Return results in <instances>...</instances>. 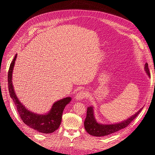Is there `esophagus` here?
<instances>
[{"instance_id": "esophagus-1", "label": "esophagus", "mask_w": 155, "mask_h": 155, "mask_svg": "<svg viewBox=\"0 0 155 155\" xmlns=\"http://www.w3.org/2000/svg\"><path fill=\"white\" fill-rule=\"evenodd\" d=\"M87 96V93L85 91H81L80 92H79L76 95V97L75 98L78 101L81 100L83 99H85V98Z\"/></svg>"}]
</instances>
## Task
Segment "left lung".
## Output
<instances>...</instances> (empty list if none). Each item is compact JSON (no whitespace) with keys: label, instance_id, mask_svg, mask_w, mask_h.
<instances>
[{"label":"left lung","instance_id":"8db88e82","mask_svg":"<svg viewBox=\"0 0 155 155\" xmlns=\"http://www.w3.org/2000/svg\"><path fill=\"white\" fill-rule=\"evenodd\" d=\"M145 71L147 73V76L150 78L151 75L149 73V70L148 68V64L146 63L145 64ZM143 107L141 108L138 111L130 116V118L126 120L122 121L121 122L114 124H101L98 123L96 121L94 114V109L92 106H90L87 108V117L85 121H84V127L87 130V132L92 136L95 137H104L107 136L112 133L117 132L121 129L125 128L129 124H130L136 117H137Z\"/></svg>","mask_w":155,"mask_h":155}]
</instances>
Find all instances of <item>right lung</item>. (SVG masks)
<instances>
[{
  "mask_svg": "<svg viewBox=\"0 0 155 155\" xmlns=\"http://www.w3.org/2000/svg\"><path fill=\"white\" fill-rule=\"evenodd\" d=\"M17 54L10 64L8 72V90L10 97L15 104L18 113L22 121L33 129L45 134H49L57 130L61 125L63 112L65 106L68 104L72 97H67L55 102L50 110L45 114H39L28 110L18 100L14 91L12 83V73L15 65Z\"/></svg>",
  "mask_w": 155,
  "mask_h": 155,
  "instance_id": "obj_1",
  "label": "right lung"
}]
</instances>
